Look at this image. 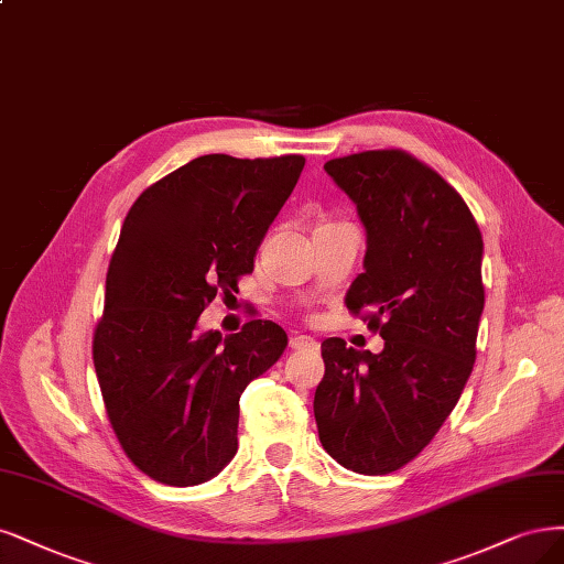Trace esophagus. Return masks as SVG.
I'll list each match as a JSON object with an SVG mask.
<instances>
[{
	"label": "esophagus",
	"instance_id": "34e87169",
	"mask_svg": "<svg viewBox=\"0 0 564 564\" xmlns=\"http://www.w3.org/2000/svg\"><path fill=\"white\" fill-rule=\"evenodd\" d=\"M289 347L296 349V352H303V349H305V352H317L319 343L315 338H310V336H291Z\"/></svg>",
	"mask_w": 564,
	"mask_h": 564
}]
</instances>
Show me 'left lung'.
<instances>
[{
    "label": "left lung",
    "instance_id": "8db88e82",
    "mask_svg": "<svg viewBox=\"0 0 564 564\" xmlns=\"http://www.w3.org/2000/svg\"><path fill=\"white\" fill-rule=\"evenodd\" d=\"M324 170L366 228L364 273L347 289V310L384 347L373 355L343 338L322 343L317 432L345 469L384 476L430 445L471 376L482 236L459 193L401 149L352 153Z\"/></svg>",
    "mask_w": 564,
    "mask_h": 564
}]
</instances>
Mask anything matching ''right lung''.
Segmentation results:
<instances>
[{"label":"right lung","mask_w":564,"mask_h":564,"mask_svg":"<svg viewBox=\"0 0 564 564\" xmlns=\"http://www.w3.org/2000/svg\"><path fill=\"white\" fill-rule=\"evenodd\" d=\"M303 165L296 153H207L151 184L128 212L93 364L116 438L153 480L200 485L238 453L240 394L282 357L286 334L270 319L226 338L198 334V317L254 270Z\"/></svg>","instance_id":"right-lung-1"}]
</instances>
